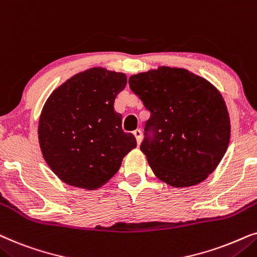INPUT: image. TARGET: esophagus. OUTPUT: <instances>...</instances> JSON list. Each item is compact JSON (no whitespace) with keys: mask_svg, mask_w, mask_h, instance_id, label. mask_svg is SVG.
I'll return each mask as SVG.
<instances>
[{"mask_svg":"<svg viewBox=\"0 0 257 257\" xmlns=\"http://www.w3.org/2000/svg\"><path fill=\"white\" fill-rule=\"evenodd\" d=\"M133 134H134V136H135L138 145H140V143H141V141H142V132L140 131V129H136V131L133 133Z\"/></svg>","mask_w":257,"mask_h":257,"instance_id":"34e87169","label":"esophagus"}]
</instances>
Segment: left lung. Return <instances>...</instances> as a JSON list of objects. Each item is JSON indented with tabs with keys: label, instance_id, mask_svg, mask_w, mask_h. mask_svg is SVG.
<instances>
[{
	"label": "left lung",
	"instance_id": "8db88e82",
	"mask_svg": "<svg viewBox=\"0 0 257 257\" xmlns=\"http://www.w3.org/2000/svg\"><path fill=\"white\" fill-rule=\"evenodd\" d=\"M129 85L150 111L140 148L157 179L175 188L206 180L230 140L220 91L206 78L170 67L132 75Z\"/></svg>",
	"mask_w": 257,
	"mask_h": 257
}]
</instances>
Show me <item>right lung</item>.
<instances>
[{"mask_svg": "<svg viewBox=\"0 0 257 257\" xmlns=\"http://www.w3.org/2000/svg\"><path fill=\"white\" fill-rule=\"evenodd\" d=\"M125 84V74L95 67L74 75L48 97L39 121L40 148L64 183L100 188L136 147L135 136L122 131V115L114 110Z\"/></svg>", "mask_w": 257, "mask_h": 257, "instance_id": "right-lung-1", "label": "right lung"}]
</instances>
